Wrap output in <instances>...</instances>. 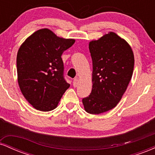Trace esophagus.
Masks as SVG:
<instances>
[{"label":"esophagus","instance_id":"1","mask_svg":"<svg viewBox=\"0 0 155 155\" xmlns=\"http://www.w3.org/2000/svg\"><path fill=\"white\" fill-rule=\"evenodd\" d=\"M78 84H79V79L76 78V79H74V81H73V85H74V87H76L78 86Z\"/></svg>","mask_w":155,"mask_h":155}]
</instances>
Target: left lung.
<instances>
[{
    "label": "left lung",
    "mask_w": 155,
    "mask_h": 155,
    "mask_svg": "<svg viewBox=\"0 0 155 155\" xmlns=\"http://www.w3.org/2000/svg\"><path fill=\"white\" fill-rule=\"evenodd\" d=\"M89 49L92 60V89L82 103L87 113L99 114L120 101L133 76L134 55L128 43L113 32L90 41Z\"/></svg>",
    "instance_id": "1"
}]
</instances>
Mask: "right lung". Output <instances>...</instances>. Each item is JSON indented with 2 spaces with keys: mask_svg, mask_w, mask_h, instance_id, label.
Returning <instances> with one entry per match:
<instances>
[{
  "mask_svg": "<svg viewBox=\"0 0 155 155\" xmlns=\"http://www.w3.org/2000/svg\"><path fill=\"white\" fill-rule=\"evenodd\" d=\"M74 42V39L60 38L44 28L30 35L19 47L17 56L19 86L35 109H54L70 87L64 79L61 56Z\"/></svg>",
  "mask_w": 155,
  "mask_h": 155,
  "instance_id": "right-lung-1",
  "label": "right lung"
}]
</instances>
